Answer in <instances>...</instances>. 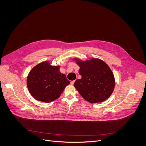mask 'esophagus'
Segmentation results:
<instances>
[{
  "label": "esophagus",
  "instance_id": "1",
  "mask_svg": "<svg viewBox=\"0 0 146 146\" xmlns=\"http://www.w3.org/2000/svg\"><path fill=\"white\" fill-rule=\"evenodd\" d=\"M75 80H73V81H71V83H70V84H71V85H74V83H75Z\"/></svg>",
  "mask_w": 146,
  "mask_h": 146
}]
</instances>
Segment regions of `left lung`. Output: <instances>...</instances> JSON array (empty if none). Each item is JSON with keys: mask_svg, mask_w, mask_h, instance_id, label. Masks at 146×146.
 Segmentation results:
<instances>
[{"mask_svg": "<svg viewBox=\"0 0 146 146\" xmlns=\"http://www.w3.org/2000/svg\"><path fill=\"white\" fill-rule=\"evenodd\" d=\"M75 60L80 66L79 74L82 76L74 83L79 94L92 104L108 99L115 87L114 76L108 66L97 58L83 62Z\"/></svg>", "mask_w": 146, "mask_h": 146, "instance_id": "left-lung-1", "label": "left lung"}]
</instances>
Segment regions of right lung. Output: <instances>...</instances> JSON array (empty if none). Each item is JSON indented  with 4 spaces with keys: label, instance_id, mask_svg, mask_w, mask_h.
<instances>
[{
    "label": "right lung",
    "instance_id": "obj_1",
    "mask_svg": "<svg viewBox=\"0 0 146 146\" xmlns=\"http://www.w3.org/2000/svg\"><path fill=\"white\" fill-rule=\"evenodd\" d=\"M70 82L60 71L59 66L48 62L40 63L30 72L27 86L31 95L36 100L48 103L59 98Z\"/></svg>",
    "mask_w": 146,
    "mask_h": 146
}]
</instances>
